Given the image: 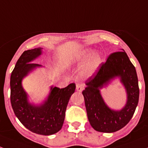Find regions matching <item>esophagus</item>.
<instances>
[{
    "label": "esophagus",
    "mask_w": 148,
    "mask_h": 148,
    "mask_svg": "<svg viewBox=\"0 0 148 148\" xmlns=\"http://www.w3.org/2000/svg\"><path fill=\"white\" fill-rule=\"evenodd\" d=\"M84 84H77V88H76V89H77V91L82 92L84 90Z\"/></svg>",
    "instance_id": "1"
}]
</instances>
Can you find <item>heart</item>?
Returning <instances> with one entry per match:
<instances>
[{
	"instance_id": "obj_1",
	"label": "heart",
	"mask_w": 148,
	"mask_h": 148,
	"mask_svg": "<svg viewBox=\"0 0 148 148\" xmlns=\"http://www.w3.org/2000/svg\"><path fill=\"white\" fill-rule=\"evenodd\" d=\"M86 66L82 69V74L90 77L94 74L101 63V55L98 52H94V49L85 47L74 52L68 57L66 62L69 65H78L89 57Z\"/></svg>"
}]
</instances>
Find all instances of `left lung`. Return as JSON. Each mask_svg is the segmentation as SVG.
<instances>
[{"mask_svg":"<svg viewBox=\"0 0 148 148\" xmlns=\"http://www.w3.org/2000/svg\"><path fill=\"white\" fill-rule=\"evenodd\" d=\"M119 78L126 89L127 103L121 110H111L102 99L100 89ZM82 94L88 121L94 130L102 133H113L127 125L134 114L139 100V86L135 66L125 52L111 54L99 71L86 82Z\"/></svg>","mask_w":148,"mask_h":148,"instance_id":"8db88e82","label":"left lung"}]
</instances>
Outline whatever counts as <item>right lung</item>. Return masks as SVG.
<instances>
[{
    "label": "right lung",
    "instance_id": "add662e5",
    "mask_svg": "<svg viewBox=\"0 0 148 148\" xmlns=\"http://www.w3.org/2000/svg\"><path fill=\"white\" fill-rule=\"evenodd\" d=\"M42 49L37 47L25 51L18 59L10 76V102L15 115L26 128L37 134L50 136L61 130L66 106L76 85L70 84L63 88L52 86L42 103L29 102L22 82L29 73L42 66L32 63L41 55Z\"/></svg>",
    "mask_w": 148,
    "mask_h": 148
}]
</instances>
